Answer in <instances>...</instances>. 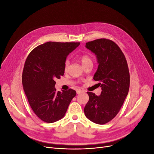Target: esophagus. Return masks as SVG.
Here are the masks:
<instances>
[{
    "label": "esophagus",
    "mask_w": 154,
    "mask_h": 154,
    "mask_svg": "<svg viewBox=\"0 0 154 154\" xmlns=\"http://www.w3.org/2000/svg\"><path fill=\"white\" fill-rule=\"evenodd\" d=\"M82 92H84V91H82V90H77V94H80V93H82Z\"/></svg>",
    "instance_id": "1"
}]
</instances>
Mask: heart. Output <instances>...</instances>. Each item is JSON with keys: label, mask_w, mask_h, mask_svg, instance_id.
<instances>
[{"label": "heart", "mask_w": 154, "mask_h": 154, "mask_svg": "<svg viewBox=\"0 0 154 154\" xmlns=\"http://www.w3.org/2000/svg\"><path fill=\"white\" fill-rule=\"evenodd\" d=\"M79 60L81 62L82 65L84 66L85 65L88 63H92V59L89 56L87 55H82L79 57ZM69 64V62L68 60H67L66 62H65V65H64V69L65 70H67L68 66Z\"/></svg>", "instance_id": "1"}]
</instances>
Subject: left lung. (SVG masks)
Instances as JSON below:
<instances>
[{"mask_svg":"<svg viewBox=\"0 0 154 154\" xmlns=\"http://www.w3.org/2000/svg\"><path fill=\"white\" fill-rule=\"evenodd\" d=\"M85 47L95 54L99 64L94 80L102 88L100 95L87 92L89 100L84 108L86 117L97 124L114 119L128 94L130 74L125 56L119 47L106 38L87 42Z\"/></svg>","mask_w":154,"mask_h":154,"instance_id":"1","label":"left lung"}]
</instances>
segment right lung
<instances>
[{"label": "right lung", "instance_id": "1", "mask_svg": "<svg viewBox=\"0 0 154 154\" xmlns=\"http://www.w3.org/2000/svg\"><path fill=\"white\" fill-rule=\"evenodd\" d=\"M80 42H48L29 54L22 72V85L30 106L44 122L53 123L62 119L76 91H56V79L64 74L67 55Z\"/></svg>", "mask_w": 154, "mask_h": 154}]
</instances>
